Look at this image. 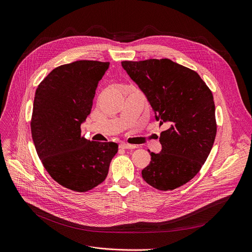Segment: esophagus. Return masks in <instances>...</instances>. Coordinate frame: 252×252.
<instances>
[{"label":"esophagus","instance_id":"esophagus-1","mask_svg":"<svg viewBox=\"0 0 252 252\" xmlns=\"http://www.w3.org/2000/svg\"><path fill=\"white\" fill-rule=\"evenodd\" d=\"M120 148L121 149H135L136 148V146H134V145H129V144H126V143H122L121 145H120Z\"/></svg>","mask_w":252,"mask_h":252}]
</instances>
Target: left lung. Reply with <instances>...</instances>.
Returning a JSON list of instances; mask_svg holds the SVG:
<instances>
[{"label": "left lung", "instance_id": "left-lung-1", "mask_svg": "<svg viewBox=\"0 0 252 252\" xmlns=\"http://www.w3.org/2000/svg\"><path fill=\"white\" fill-rule=\"evenodd\" d=\"M122 66L146 95L159 126H168L159 135L162 151L151 152L142 176L158 190L181 187L201 170L215 141L211 90L196 71L167 58L123 61Z\"/></svg>", "mask_w": 252, "mask_h": 252}]
</instances>
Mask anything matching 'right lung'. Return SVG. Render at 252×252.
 Masks as SVG:
<instances>
[{"instance_id": "add662e5", "label": "right lung", "mask_w": 252, "mask_h": 252, "mask_svg": "<svg viewBox=\"0 0 252 252\" xmlns=\"http://www.w3.org/2000/svg\"><path fill=\"white\" fill-rule=\"evenodd\" d=\"M109 62L79 60L56 67L38 85L31 119L39 158L61 186L87 192L102 183L119 145L88 141L80 126L93 107Z\"/></svg>"}]
</instances>
